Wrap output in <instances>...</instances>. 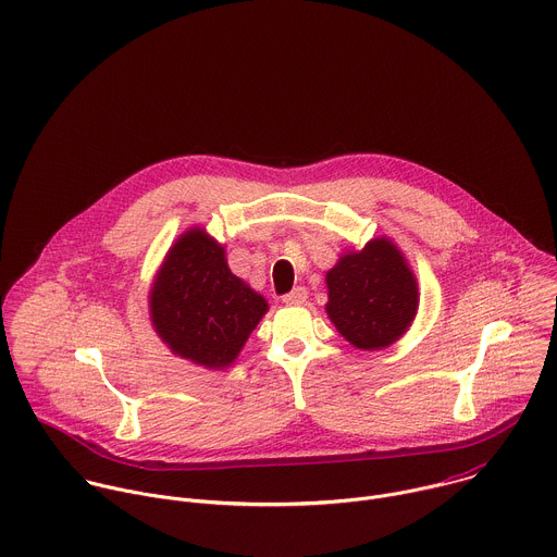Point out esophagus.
<instances>
[{"mask_svg": "<svg viewBox=\"0 0 557 557\" xmlns=\"http://www.w3.org/2000/svg\"><path fill=\"white\" fill-rule=\"evenodd\" d=\"M307 300V289L305 287H294L289 294L283 296L285 305H302Z\"/></svg>", "mask_w": 557, "mask_h": 557, "instance_id": "34e87169", "label": "esophagus"}]
</instances>
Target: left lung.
I'll list each match as a JSON object with an SVG mask.
<instances>
[{
	"label": "left lung",
	"instance_id": "left-lung-1",
	"mask_svg": "<svg viewBox=\"0 0 557 557\" xmlns=\"http://www.w3.org/2000/svg\"><path fill=\"white\" fill-rule=\"evenodd\" d=\"M326 315L359 350H383L411 326L420 292L405 255L389 237L342 252L326 272Z\"/></svg>",
	"mask_w": 557,
	"mask_h": 557
}]
</instances>
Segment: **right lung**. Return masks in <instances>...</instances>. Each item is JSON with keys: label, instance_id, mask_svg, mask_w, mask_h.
Instances as JSON below:
<instances>
[{"label": "right lung", "instance_id": "add662e5", "mask_svg": "<svg viewBox=\"0 0 557 557\" xmlns=\"http://www.w3.org/2000/svg\"><path fill=\"white\" fill-rule=\"evenodd\" d=\"M148 307L161 342L207 370L233 366L270 309L231 272L224 246L202 226L187 228L172 244L154 274Z\"/></svg>", "mask_w": 557, "mask_h": 557}]
</instances>
